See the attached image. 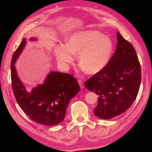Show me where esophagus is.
Listing matches in <instances>:
<instances>
[{"label":"esophagus","mask_w":152,"mask_h":152,"mask_svg":"<svg viewBox=\"0 0 152 152\" xmlns=\"http://www.w3.org/2000/svg\"><path fill=\"white\" fill-rule=\"evenodd\" d=\"M78 82H79V85L80 86V88L81 89L84 88V84H83V82H82V80L79 79V80H78Z\"/></svg>","instance_id":"obj_1"}]
</instances>
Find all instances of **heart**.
Segmentation results:
<instances>
[{
  "instance_id": "b5f03b06",
  "label": "heart",
  "mask_w": 152,
  "mask_h": 152,
  "mask_svg": "<svg viewBox=\"0 0 152 152\" xmlns=\"http://www.w3.org/2000/svg\"><path fill=\"white\" fill-rule=\"evenodd\" d=\"M113 44L99 31L86 30L73 34L65 45H58L55 55L58 61L68 66L73 61V54L78 53V62L87 74H95L107 65L112 56Z\"/></svg>"
}]
</instances>
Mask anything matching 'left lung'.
I'll list each match as a JSON object with an SVG mask.
<instances>
[{
  "instance_id": "8db88e82",
  "label": "left lung",
  "mask_w": 152,
  "mask_h": 152,
  "mask_svg": "<svg viewBox=\"0 0 152 152\" xmlns=\"http://www.w3.org/2000/svg\"><path fill=\"white\" fill-rule=\"evenodd\" d=\"M115 52L107 65L85 82L86 88L98 95L96 116L110 119L129 108L138 94L141 66L133 45L117 33Z\"/></svg>"
}]
</instances>
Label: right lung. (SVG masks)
<instances>
[{"label":"right lung","instance_id":"right-lung-1","mask_svg":"<svg viewBox=\"0 0 152 152\" xmlns=\"http://www.w3.org/2000/svg\"><path fill=\"white\" fill-rule=\"evenodd\" d=\"M31 40H35L31 38ZM26 39L14 53L11 63V75L14 95L29 118L37 123L51 126L61 123L65 118L68 104L77 94L80 86L75 78L69 73L50 72L44 83L27 92L18 78L15 66L25 45Z\"/></svg>","mask_w":152,"mask_h":152}]
</instances>
